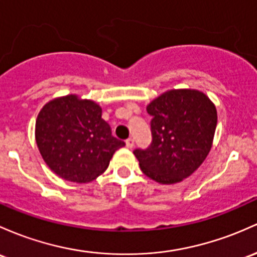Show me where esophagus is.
Segmentation results:
<instances>
[{
    "mask_svg": "<svg viewBox=\"0 0 257 257\" xmlns=\"http://www.w3.org/2000/svg\"><path fill=\"white\" fill-rule=\"evenodd\" d=\"M125 144H126V148L132 149L134 146V139L133 138H128V139L125 140Z\"/></svg>",
    "mask_w": 257,
    "mask_h": 257,
    "instance_id": "34e87169",
    "label": "esophagus"
}]
</instances>
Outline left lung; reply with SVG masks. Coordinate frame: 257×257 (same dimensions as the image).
Segmentation results:
<instances>
[{
  "label": "left lung",
  "instance_id": "8db88e82",
  "mask_svg": "<svg viewBox=\"0 0 257 257\" xmlns=\"http://www.w3.org/2000/svg\"><path fill=\"white\" fill-rule=\"evenodd\" d=\"M152 140L135 149L144 174L161 184L178 183L206 159L217 125L216 107L197 90H171L148 106Z\"/></svg>",
  "mask_w": 257,
  "mask_h": 257
}]
</instances>
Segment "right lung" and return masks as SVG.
<instances>
[{
	"label": "right lung",
	"instance_id": "1",
	"mask_svg": "<svg viewBox=\"0 0 257 257\" xmlns=\"http://www.w3.org/2000/svg\"><path fill=\"white\" fill-rule=\"evenodd\" d=\"M101 107L75 95L55 98L38 115L35 138L46 165L61 178L87 183L108 167L123 140L112 135Z\"/></svg>",
	"mask_w": 257,
	"mask_h": 257
}]
</instances>
